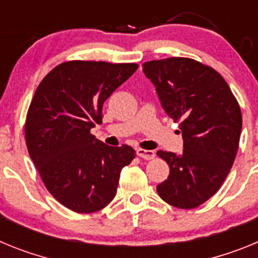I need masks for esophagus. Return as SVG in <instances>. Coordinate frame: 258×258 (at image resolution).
Returning a JSON list of instances; mask_svg holds the SVG:
<instances>
[{
  "label": "esophagus",
  "instance_id": "1",
  "mask_svg": "<svg viewBox=\"0 0 258 258\" xmlns=\"http://www.w3.org/2000/svg\"><path fill=\"white\" fill-rule=\"evenodd\" d=\"M139 157H142L144 160H153L156 153L153 151H148V149H142V148H139L138 151H136Z\"/></svg>",
  "mask_w": 258,
  "mask_h": 258
}]
</instances>
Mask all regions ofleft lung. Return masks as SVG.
<instances>
[{"label": "left lung", "mask_w": 258, "mask_h": 258, "mask_svg": "<svg viewBox=\"0 0 258 258\" xmlns=\"http://www.w3.org/2000/svg\"><path fill=\"white\" fill-rule=\"evenodd\" d=\"M143 71L183 136L182 154L157 152L170 167L157 192L172 207H200L231 170L240 140V106L221 74L191 58L145 62Z\"/></svg>", "instance_id": "obj_1"}]
</instances>
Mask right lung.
I'll return each instance as SVG.
<instances>
[{
  "instance_id": "1",
  "label": "right lung",
  "mask_w": 258,
  "mask_h": 258,
  "mask_svg": "<svg viewBox=\"0 0 258 258\" xmlns=\"http://www.w3.org/2000/svg\"><path fill=\"white\" fill-rule=\"evenodd\" d=\"M136 63L69 61L41 80L27 113L26 144L46 189L76 213L104 209L116 194L120 171L136 153L109 147L91 134L102 105L138 70Z\"/></svg>"
}]
</instances>
